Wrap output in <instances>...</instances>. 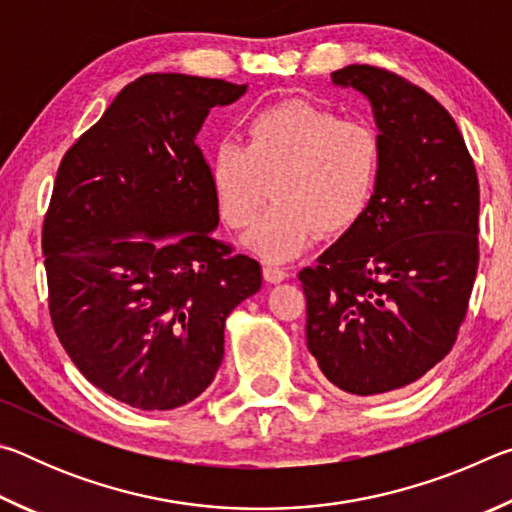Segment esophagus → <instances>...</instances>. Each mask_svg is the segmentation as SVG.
<instances>
[{
    "label": "esophagus",
    "mask_w": 512,
    "mask_h": 512,
    "mask_svg": "<svg viewBox=\"0 0 512 512\" xmlns=\"http://www.w3.org/2000/svg\"><path fill=\"white\" fill-rule=\"evenodd\" d=\"M287 277H289V273L284 271V268H280V266H275V264H266L264 266V280L268 284H277V282L287 280Z\"/></svg>",
    "instance_id": "esophagus-1"
}]
</instances>
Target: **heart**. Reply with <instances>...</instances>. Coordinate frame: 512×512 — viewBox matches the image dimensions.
<instances>
[{
	"instance_id": "1",
	"label": "heart",
	"mask_w": 512,
	"mask_h": 512,
	"mask_svg": "<svg viewBox=\"0 0 512 512\" xmlns=\"http://www.w3.org/2000/svg\"><path fill=\"white\" fill-rule=\"evenodd\" d=\"M379 178V140L363 121L309 101H282L246 124V144L221 140L210 183L225 225L250 228L273 187L275 205L248 237L271 262L296 257L316 230L343 235L368 210Z\"/></svg>"
}]
</instances>
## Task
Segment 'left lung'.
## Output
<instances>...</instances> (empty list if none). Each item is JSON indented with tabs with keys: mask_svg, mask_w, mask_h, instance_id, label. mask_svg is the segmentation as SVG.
Returning <instances> with one entry per match:
<instances>
[{
	"mask_svg": "<svg viewBox=\"0 0 512 512\" xmlns=\"http://www.w3.org/2000/svg\"><path fill=\"white\" fill-rule=\"evenodd\" d=\"M379 128L368 210L298 273L307 348L350 395L418 381L454 348L479 268V178L452 115L388 69L348 65Z\"/></svg>",
	"mask_w": 512,
	"mask_h": 512,
	"instance_id": "obj_1",
	"label": "left lung"
}]
</instances>
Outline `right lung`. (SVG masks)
Segmentation results:
<instances>
[{"label": "right lung", "instance_id": "right-lung-1", "mask_svg": "<svg viewBox=\"0 0 512 512\" xmlns=\"http://www.w3.org/2000/svg\"><path fill=\"white\" fill-rule=\"evenodd\" d=\"M246 88L144 74L58 167L42 225L51 323L81 375L133 409L196 400L223 361L225 318L262 287V266L214 237L196 144Z\"/></svg>", "mask_w": 512, "mask_h": 512}]
</instances>
